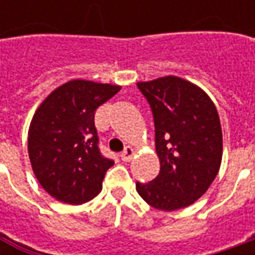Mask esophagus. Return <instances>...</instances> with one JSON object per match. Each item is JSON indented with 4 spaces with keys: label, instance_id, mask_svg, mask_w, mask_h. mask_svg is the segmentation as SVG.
Masks as SVG:
<instances>
[{
    "label": "esophagus",
    "instance_id": "1",
    "mask_svg": "<svg viewBox=\"0 0 255 255\" xmlns=\"http://www.w3.org/2000/svg\"><path fill=\"white\" fill-rule=\"evenodd\" d=\"M133 156H134V149H133V147H130V146H128V147L123 150L122 154H121V157H122L123 162H130Z\"/></svg>",
    "mask_w": 255,
    "mask_h": 255
}]
</instances>
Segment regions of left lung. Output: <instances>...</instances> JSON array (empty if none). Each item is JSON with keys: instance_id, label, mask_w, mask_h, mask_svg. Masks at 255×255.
I'll return each mask as SVG.
<instances>
[{"instance_id": "8db88e82", "label": "left lung", "mask_w": 255, "mask_h": 255, "mask_svg": "<svg viewBox=\"0 0 255 255\" xmlns=\"http://www.w3.org/2000/svg\"><path fill=\"white\" fill-rule=\"evenodd\" d=\"M152 108L160 171L136 190L153 209L174 211L199 200L216 179L223 156L220 118L210 96L179 76L137 82Z\"/></svg>"}]
</instances>
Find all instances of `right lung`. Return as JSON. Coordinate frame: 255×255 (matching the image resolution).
<instances>
[{
    "instance_id": "1",
    "label": "right lung",
    "mask_w": 255,
    "mask_h": 255,
    "mask_svg": "<svg viewBox=\"0 0 255 255\" xmlns=\"http://www.w3.org/2000/svg\"><path fill=\"white\" fill-rule=\"evenodd\" d=\"M121 88L72 79L49 93L35 111L28 154L35 177L55 200L78 206L102 190L113 160L99 152L93 116Z\"/></svg>"
}]
</instances>
